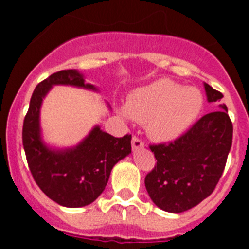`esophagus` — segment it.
Instances as JSON below:
<instances>
[{"label": "esophagus", "mask_w": 249, "mask_h": 249, "mask_svg": "<svg viewBox=\"0 0 249 249\" xmlns=\"http://www.w3.org/2000/svg\"><path fill=\"white\" fill-rule=\"evenodd\" d=\"M142 147H144L143 141L141 140L140 137H137V136H133V138H132V148L138 149L142 148Z\"/></svg>", "instance_id": "esophagus-1"}]
</instances>
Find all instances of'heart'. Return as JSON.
<instances>
[{"instance_id": "heart-1", "label": "heart", "mask_w": 249, "mask_h": 249, "mask_svg": "<svg viewBox=\"0 0 249 249\" xmlns=\"http://www.w3.org/2000/svg\"><path fill=\"white\" fill-rule=\"evenodd\" d=\"M202 102L198 89H182L171 80H158L129 96L127 112L133 120L147 123L152 138L167 142L181 136L192 124L201 112Z\"/></svg>"}]
</instances>
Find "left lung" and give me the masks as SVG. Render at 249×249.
<instances>
[{"label":"left lung","mask_w":249,"mask_h":249,"mask_svg":"<svg viewBox=\"0 0 249 249\" xmlns=\"http://www.w3.org/2000/svg\"><path fill=\"white\" fill-rule=\"evenodd\" d=\"M207 98L223 97L204 83ZM204 114L181 137L149 144L157 163L144 178L153 203L166 212L181 213L201 203L214 191L232 146L233 124L226 105Z\"/></svg>","instance_id":"obj_1"}]
</instances>
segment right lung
Here are the masks:
<instances>
[{
    "mask_svg": "<svg viewBox=\"0 0 249 249\" xmlns=\"http://www.w3.org/2000/svg\"><path fill=\"white\" fill-rule=\"evenodd\" d=\"M53 85L96 89L85 85L83 77L74 70L56 72L36 86L22 128L28 168L48 198L71 208L87 206L103 192L114 164L131 153L132 136L113 137L97 126L74 148H47L39 137V107Z\"/></svg>",
    "mask_w": 249,
    "mask_h": 249,
    "instance_id": "right-lung-1",
    "label": "right lung"
}]
</instances>
